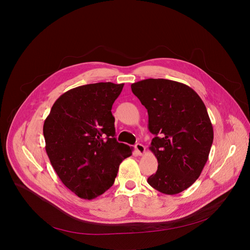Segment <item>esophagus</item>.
<instances>
[{
    "label": "esophagus",
    "mask_w": 250,
    "mask_h": 250,
    "mask_svg": "<svg viewBox=\"0 0 250 250\" xmlns=\"http://www.w3.org/2000/svg\"><path fill=\"white\" fill-rule=\"evenodd\" d=\"M135 148H136V152H137V154H138L139 156L144 155L145 152H146V147H145V146L142 145V144H137L136 146H135Z\"/></svg>",
    "instance_id": "obj_1"
}]
</instances>
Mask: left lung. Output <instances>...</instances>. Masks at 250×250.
<instances>
[{
	"instance_id": "obj_1",
	"label": "left lung",
	"mask_w": 250,
	"mask_h": 250,
	"mask_svg": "<svg viewBox=\"0 0 250 250\" xmlns=\"http://www.w3.org/2000/svg\"><path fill=\"white\" fill-rule=\"evenodd\" d=\"M131 91L147 109L149 149L158 170L147 178L154 189L175 195L200 176L213 143V126L202 99L181 82L148 78L132 83Z\"/></svg>"
}]
</instances>
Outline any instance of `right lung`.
Returning a JSON list of instances; mask_svg holds the SVG:
<instances>
[{
  "instance_id": "1",
  "label": "right lung",
  "mask_w": 250,
  "mask_h": 250,
  "mask_svg": "<svg viewBox=\"0 0 250 250\" xmlns=\"http://www.w3.org/2000/svg\"><path fill=\"white\" fill-rule=\"evenodd\" d=\"M124 87L98 82L72 88L54 103L43 125L45 148L63 184L79 198L109 189L131 148L115 139L111 107Z\"/></svg>"
}]
</instances>
